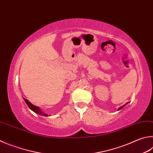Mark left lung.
<instances>
[{
  "label": "left lung",
  "instance_id": "1",
  "mask_svg": "<svg viewBox=\"0 0 153 153\" xmlns=\"http://www.w3.org/2000/svg\"><path fill=\"white\" fill-rule=\"evenodd\" d=\"M126 104H127V103H126ZM126 104H124V105H122V106H121V107H120V108H118V110H120V109H122V108H123V107L124 106V105H126Z\"/></svg>",
  "mask_w": 153,
  "mask_h": 153
}]
</instances>
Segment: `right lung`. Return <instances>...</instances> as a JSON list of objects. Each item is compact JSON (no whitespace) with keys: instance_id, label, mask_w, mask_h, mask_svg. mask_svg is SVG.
Returning <instances> with one entry per match:
<instances>
[{"instance_id":"right-lung-1","label":"right lung","mask_w":153,"mask_h":153,"mask_svg":"<svg viewBox=\"0 0 153 153\" xmlns=\"http://www.w3.org/2000/svg\"><path fill=\"white\" fill-rule=\"evenodd\" d=\"M23 99H24L25 102H26V104H27V105H28V106H29V108H30V110H33V112H35V113H37V114H40V115H43V116H48V114H46L43 113L42 111L40 110V108H39L38 106H36V105H33L31 103H30V102H29V100H27V99H25V98H23Z\"/></svg>"}]
</instances>
